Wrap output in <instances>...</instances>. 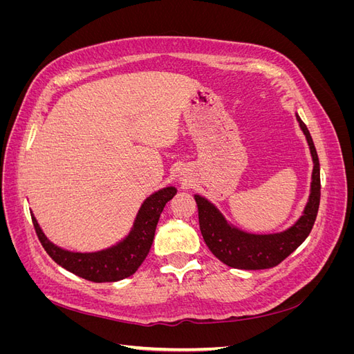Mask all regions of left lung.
<instances>
[{"mask_svg":"<svg viewBox=\"0 0 354 354\" xmlns=\"http://www.w3.org/2000/svg\"><path fill=\"white\" fill-rule=\"evenodd\" d=\"M297 121L307 138L310 153L313 159L312 185L310 196L303 211V216L291 227L270 234H255L243 232L232 226L217 207L201 195H195L198 203L199 227L202 238L209 251L217 259L233 269L261 270L270 269L282 263L289 254H292L313 229L320 202V167L315 143L306 124L298 115Z\"/></svg>","mask_w":354,"mask_h":354,"instance_id":"1","label":"left lung"}]
</instances>
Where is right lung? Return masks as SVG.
<instances>
[{"instance_id":"1","label":"right lung","mask_w":354,"mask_h":354,"mask_svg":"<svg viewBox=\"0 0 354 354\" xmlns=\"http://www.w3.org/2000/svg\"><path fill=\"white\" fill-rule=\"evenodd\" d=\"M176 194L177 189L168 186L146 198L128 236L111 248L95 252H73L60 248L47 239L34 214H30V217L41 245L63 269L91 282H116L134 274L145 261L151 251L160 212Z\"/></svg>"}]
</instances>
